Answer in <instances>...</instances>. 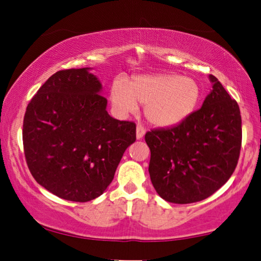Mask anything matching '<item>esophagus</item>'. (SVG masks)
<instances>
[{
  "mask_svg": "<svg viewBox=\"0 0 261 261\" xmlns=\"http://www.w3.org/2000/svg\"><path fill=\"white\" fill-rule=\"evenodd\" d=\"M144 134H145V128H144V126L138 125V127H136V139H138V140L142 139L143 136H144Z\"/></svg>",
  "mask_w": 261,
  "mask_h": 261,
  "instance_id": "1",
  "label": "esophagus"
}]
</instances>
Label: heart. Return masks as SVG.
<instances>
[{"label":"heart","mask_w":261,"mask_h":261,"mask_svg":"<svg viewBox=\"0 0 261 261\" xmlns=\"http://www.w3.org/2000/svg\"><path fill=\"white\" fill-rule=\"evenodd\" d=\"M197 81L174 73L139 75L130 81L117 80L111 103L119 114L138 111L145 105V116L157 127H174L188 119L200 100Z\"/></svg>","instance_id":"1"}]
</instances>
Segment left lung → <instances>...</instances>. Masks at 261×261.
Segmentation results:
<instances>
[{
  "label": "left lung",
  "mask_w": 261,
  "mask_h": 261,
  "mask_svg": "<svg viewBox=\"0 0 261 261\" xmlns=\"http://www.w3.org/2000/svg\"><path fill=\"white\" fill-rule=\"evenodd\" d=\"M202 108L180 125L147 132L149 173L163 199L189 204L210 197L229 180L240 158L239 104L214 75Z\"/></svg>",
  "instance_id": "1"
}]
</instances>
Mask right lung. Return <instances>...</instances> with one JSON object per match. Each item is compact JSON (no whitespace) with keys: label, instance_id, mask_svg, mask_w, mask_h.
<instances>
[{"label":"right lung","instance_id":"1","mask_svg":"<svg viewBox=\"0 0 261 261\" xmlns=\"http://www.w3.org/2000/svg\"><path fill=\"white\" fill-rule=\"evenodd\" d=\"M89 68L58 71L26 108L22 144L35 181L72 202H88L111 184L136 140L134 121L109 116L102 85Z\"/></svg>","mask_w":261,"mask_h":261}]
</instances>
